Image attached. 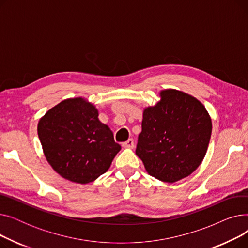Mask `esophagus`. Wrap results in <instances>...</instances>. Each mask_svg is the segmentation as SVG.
I'll use <instances>...</instances> for the list:
<instances>
[{
    "instance_id": "34e87169",
    "label": "esophagus",
    "mask_w": 248,
    "mask_h": 248,
    "mask_svg": "<svg viewBox=\"0 0 248 248\" xmlns=\"http://www.w3.org/2000/svg\"><path fill=\"white\" fill-rule=\"evenodd\" d=\"M135 146L134 144V140L133 139H128L126 141H124L123 144V147L125 149H133Z\"/></svg>"
}]
</instances>
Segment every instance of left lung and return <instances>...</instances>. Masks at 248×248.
<instances>
[{
    "instance_id": "1",
    "label": "left lung",
    "mask_w": 248,
    "mask_h": 248,
    "mask_svg": "<svg viewBox=\"0 0 248 248\" xmlns=\"http://www.w3.org/2000/svg\"><path fill=\"white\" fill-rule=\"evenodd\" d=\"M142 112L136 154L146 171L166 183L191 175L202 163L212 132L211 117L196 97L177 89Z\"/></svg>"
}]
</instances>
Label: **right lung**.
Masks as SVG:
<instances>
[{"mask_svg":"<svg viewBox=\"0 0 248 248\" xmlns=\"http://www.w3.org/2000/svg\"><path fill=\"white\" fill-rule=\"evenodd\" d=\"M45 158L62 178L87 184L106 173L121 151L110 128L98 120L93 103L83 97L64 99L38 123Z\"/></svg>","mask_w":248,"mask_h":248,"instance_id":"right-lung-1","label":"right lung"}]
</instances>
